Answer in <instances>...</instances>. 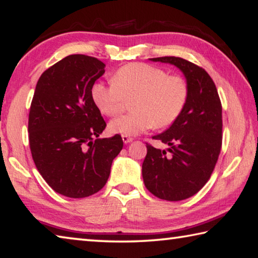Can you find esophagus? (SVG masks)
<instances>
[{"mask_svg":"<svg viewBox=\"0 0 258 258\" xmlns=\"http://www.w3.org/2000/svg\"><path fill=\"white\" fill-rule=\"evenodd\" d=\"M122 140L124 144H128V143H131L134 140L133 137H130V136H122Z\"/></svg>","mask_w":258,"mask_h":258,"instance_id":"1","label":"esophagus"}]
</instances>
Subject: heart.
Here are the masks:
<instances>
[{"instance_id":"heart-1","label":"heart","mask_w":258,"mask_h":258,"mask_svg":"<svg viewBox=\"0 0 258 258\" xmlns=\"http://www.w3.org/2000/svg\"><path fill=\"white\" fill-rule=\"evenodd\" d=\"M188 95L186 81L168 75L159 67L130 62L114 73L113 83L96 82L91 89L94 104L102 113L113 116L131 100V113L118 116L109 124L110 131L136 136L153 128L171 125L185 106Z\"/></svg>"}]
</instances>
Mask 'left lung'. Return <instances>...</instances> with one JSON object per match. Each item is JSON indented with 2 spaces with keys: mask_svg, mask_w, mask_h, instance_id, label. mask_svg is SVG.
<instances>
[{
  "mask_svg": "<svg viewBox=\"0 0 258 258\" xmlns=\"http://www.w3.org/2000/svg\"><path fill=\"white\" fill-rule=\"evenodd\" d=\"M183 72L188 87L185 106L166 131L153 139L167 144L160 150L147 144L143 163L145 186L162 200L181 201L206 185L215 169L222 144V106L210 75L179 57L150 58Z\"/></svg>",
  "mask_w": 258,
  "mask_h": 258,
  "instance_id": "left-lung-1",
  "label": "left lung"
}]
</instances>
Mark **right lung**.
I'll return each mask as SVG.
<instances>
[{
  "mask_svg": "<svg viewBox=\"0 0 258 258\" xmlns=\"http://www.w3.org/2000/svg\"><path fill=\"white\" fill-rule=\"evenodd\" d=\"M104 62L70 55L42 73L29 112L32 159L53 191L86 198L108 181L111 165L123 147L120 135L98 138L106 127L91 96Z\"/></svg>",
  "mask_w": 258,
  "mask_h": 258,
  "instance_id": "right-lung-1",
  "label": "right lung"
}]
</instances>
